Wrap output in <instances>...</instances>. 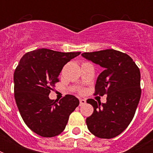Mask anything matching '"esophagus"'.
Segmentation results:
<instances>
[{
	"label": "esophagus",
	"instance_id": "esophagus-1",
	"mask_svg": "<svg viewBox=\"0 0 153 153\" xmlns=\"http://www.w3.org/2000/svg\"><path fill=\"white\" fill-rule=\"evenodd\" d=\"M86 103V101L85 100V99H80V100H79V105H80V106L83 105H85Z\"/></svg>",
	"mask_w": 153,
	"mask_h": 153
}]
</instances>
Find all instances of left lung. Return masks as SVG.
Returning <instances> with one entry per match:
<instances>
[{"mask_svg":"<svg viewBox=\"0 0 153 153\" xmlns=\"http://www.w3.org/2000/svg\"><path fill=\"white\" fill-rule=\"evenodd\" d=\"M82 56L103 68L95 84V94H107L105 103L88 99L94 107L86 118L92 134L103 139L121 134L133 120L140 98V70L132 58L114 49L85 52Z\"/></svg>","mask_w":153,"mask_h":153,"instance_id":"1","label":"left lung"}]
</instances>
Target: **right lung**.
Segmentation results:
<instances>
[{"instance_id":"obj_1","label":"right lung","mask_w":153,"mask_h":153,"mask_svg":"<svg viewBox=\"0 0 153 153\" xmlns=\"http://www.w3.org/2000/svg\"><path fill=\"white\" fill-rule=\"evenodd\" d=\"M81 52H60L46 48L26 53L14 72V97L27 126L44 137L64 130L70 114L79 105L76 97L67 94L59 101L49 98L59 82L62 67Z\"/></svg>"}]
</instances>
